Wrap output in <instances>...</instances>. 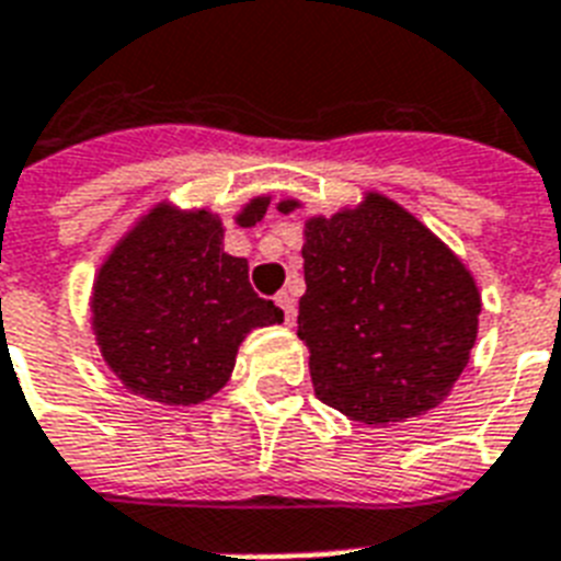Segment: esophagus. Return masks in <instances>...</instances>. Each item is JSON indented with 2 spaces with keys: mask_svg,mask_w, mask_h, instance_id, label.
<instances>
[{
  "mask_svg": "<svg viewBox=\"0 0 561 561\" xmlns=\"http://www.w3.org/2000/svg\"><path fill=\"white\" fill-rule=\"evenodd\" d=\"M276 306L282 308V314H285V323L294 325V320H297V302H294V297H290L288 290L276 294Z\"/></svg>",
  "mask_w": 561,
  "mask_h": 561,
  "instance_id": "34e87169",
  "label": "esophagus"
}]
</instances>
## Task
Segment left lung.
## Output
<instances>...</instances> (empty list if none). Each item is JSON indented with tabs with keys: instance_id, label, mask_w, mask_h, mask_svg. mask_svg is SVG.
<instances>
[{
	"instance_id": "8db88e82",
	"label": "left lung",
	"mask_w": 561,
	"mask_h": 561,
	"mask_svg": "<svg viewBox=\"0 0 561 561\" xmlns=\"http://www.w3.org/2000/svg\"><path fill=\"white\" fill-rule=\"evenodd\" d=\"M279 201V211L299 209ZM297 334L317 399L364 425L408 422L451 392L478 341L469 267L390 197L306 220Z\"/></svg>"
}]
</instances>
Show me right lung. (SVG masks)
<instances>
[{"instance_id": "right-lung-1", "label": "right lung", "mask_w": 561, "mask_h": 561, "mask_svg": "<svg viewBox=\"0 0 561 561\" xmlns=\"http://www.w3.org/2000/svg\"><path fill=\"white\" fill-rule=\"evenodd\" d=\"M271 197L244 203L253 227ZM92 332L125 390L160 404H197L229 381L253 329L285 320L250 288L247 259L224 253V224L209 209L157 203L136 220L92 282Z\"/></svg>"}]
</instances>
